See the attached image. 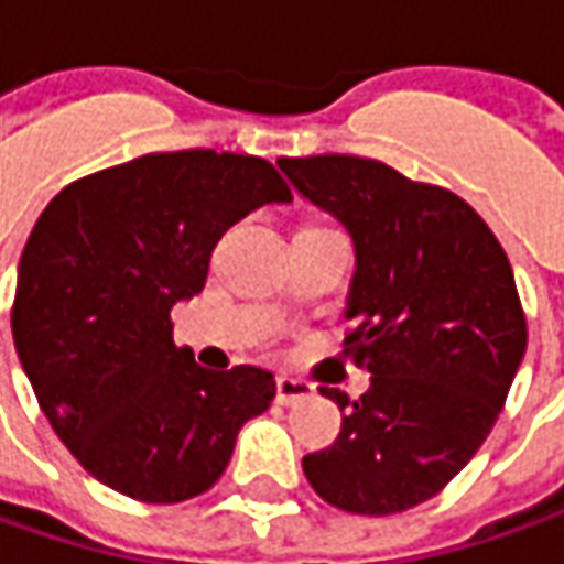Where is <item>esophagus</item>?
Wrapping results in <instances>:
<instances>
[{"label":"esophagus","instance_id":"obj_1","mask_svg":"<svg viewBox=\"0 0 564 564\" xmlns=\"http://www.w3.org/2000/svg\"><path fill=\"white\" fill-rule=\"evenodd\" d=\"M315 393V387L308 383V380L300 378H278V402L281 405H293V402H300V399H308Z\"/></svg>","mask_w":564,"mask_h":564}]
</instances>
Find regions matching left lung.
Instances as JSON below:
<instances>
[{"label": "left lung", "mask_w": 564, "mask_h": 564, "mask_svg": "<svg viewBox=\"0 0 564 564\" xmlns=\"http://www.w3.org/2000/svg\"><path fill=\"white\" fill-rule=\"evenodd\" d=\"M305 199L356 243L343 356L371 371L340 437L302 458L315 494L352 514H397L471 462L506 405L528 318L496 234L453 189L361 155L278 159Z\"/></svg>", "instance_id": "obj_1"}]
</instances>
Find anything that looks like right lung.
<instances>
[{
    "mask_svg": "<svg viewBox=\"0 0 564 564\" xmlns=\"http://www.w3.org/2000/svg\"><path fill=\"white\" fill-rule=\"evenodd\" d=\"M290 199L259 155L181 149L87 174L43 208L11 337L52 431L99 484L152 506L205 494L271 405L274 375L205 371L174 346L171 308L203 290L227 227Z\"/></svg>",
    "mask_w": 564,
    "mask_h": 564,
    "instance_id": "add662e5",
    "label": "right lung"
}]
</instances>
